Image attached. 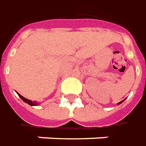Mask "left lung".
Instances as JSON below:
<instances>
[{
    "instance_id": "1",
    "label": "left lung",
    "mask_w": 146,
    "mask_h": 146,
    "mask_svg": "<svg viewBox=\"0 0 146 146\" xmlns=\"http://www.w3.org/2000/svg\"><path fill=\"white\" fill-rule=\"evenodd\" d=\"M124 100H125V99H123V100H122V101H121V102H119V103H118V105H119V104H120V103H122L123 102V101H124Z\"/></svg>"
}]
</instances>
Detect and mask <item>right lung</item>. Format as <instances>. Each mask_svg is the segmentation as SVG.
I'll list each match as a JSON object with an SVG mask.
<instances>
[{"label":"right lung","instance_id":"obj_1","mask_svg":"<svg viewBox=\"0 0 146 146\" xmlns=\"http://www.w3.org/2000/svg\"><path fill=\"white\" fill-rule=\"evenodd\" d=\"M17 93H18V92H17ZM18 96H19L20 98H22V99H23V100L24 101V102H25V103H27V104H29V105H31V106H37V105H38V103H36V102H32L31 100H29V99H27V98H24V97H23V96H22V95H21L20 94L18 93Z\"/></svg>","mask_w":146,"mask_h":146}]
</instances>
